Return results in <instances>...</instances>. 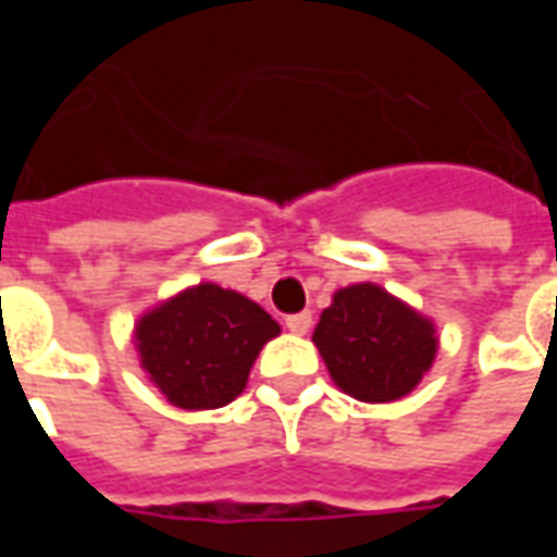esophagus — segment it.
<instances>
[{
    "instance_id": "34e87169",
    "label": "esophagus",
    "mask_w": 557,
    "mask_h": 557,
    "mask_svg": "<svg viewBox=\"0 0 557 557\" xmlns=\"http://www.w3.org/2000/svg\"><path fill=\"white\" fill-rule=\"evenodd\" d=\"M286 327H289L292 334H298V337H304L310 327H313V315L310 313H295L286 319Z\"/></svg>"
}]
</instances>
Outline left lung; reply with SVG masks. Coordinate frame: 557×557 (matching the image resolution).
Segmentation results:
<instances>
[{
  "label": "left lung",
  "instance_id": "left-lung-1",
  "mask_svg": "<svg viewBox=\"0 0 557 557\" xmlns=\"http://www.w3.org/2000/svg\"><path fill=\"white\" fill-rule=\"evenodd\" d=\"M313 343L334 385L361 403L409 397L438 355L435 322L379 283L334 292Z\"/></svg>",
  "mask_w": 557,
  "mask_h": 557
}]
</instances>
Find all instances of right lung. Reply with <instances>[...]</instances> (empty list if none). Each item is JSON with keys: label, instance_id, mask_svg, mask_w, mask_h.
Here are the masks:
<instances>
[{"label": "right lung", "instance_id": "obj_1", "mask_svg": "<svg viewBox=\"0 0 557 557\" xmlns=\"http://www.w3.org/2000/svg\"><path fill=\"white\" fill-rule=\"evenodd\" d=\"M277 334V322L247 295L196 283L139 315L134 346L166 403L206 411L244 394L259 351Z\"/></svg>", "mask_w": 557, "mask_h": 557}]
</instances>
